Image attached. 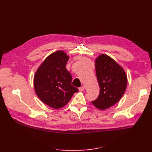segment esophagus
<instances>
[{
    "label": "esophagus",
    "mask_w": 152,
    "mask_h": 152,
    "mask_svg": "<svg viewBox=\"0 0 152 152\" xmlns=\"http://www.w3.org/2000/svg\"><path fill=\"white\" fill-rule=\"evenodd\" d=\"M78 89H79V91H83L84 90V87L83 86H81L80 87H79Z\"/></svg>",
    "instance_id": "esophagus-1"
}]
</instances>
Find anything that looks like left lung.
<instances>
[{"label": "left lung", "instance_id": "8db88e82", "mask_svg": "<svg viewBox=\"0 0 152 152\" xmlns=\"http://www.w3.org/2000/svg\"><path fill=\"white\" fill-rule=\"evenodd\" d=\"M95 64L100 94L92 103L96 108L105 110L115 105L123 97L127 86V76L124 69L105 54L100 55Z\"/></svg>", "mask_w": 152, "mask_h": 152}]
</instances>
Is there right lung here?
<instances>
[{"mask_svg":"<svg viewBox=\"0 0 152 152\" xmlns=\"http://www.w3.org/2000/svg\"><path fill=\"white\" fill-rule=\"evenodd\" d=\"M69 56L63 50L55 52L44 60L34 76L37 97L45 104L58 109L69 102L78 91L71 84L72 76L66 68Z\"/></svg>","mask_w":152,"mask_h":152,"instance_id":"1","label":"right lung"}]
</instances>
